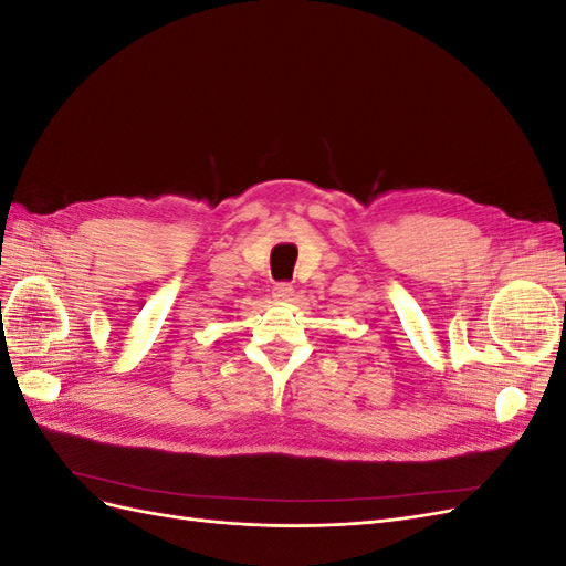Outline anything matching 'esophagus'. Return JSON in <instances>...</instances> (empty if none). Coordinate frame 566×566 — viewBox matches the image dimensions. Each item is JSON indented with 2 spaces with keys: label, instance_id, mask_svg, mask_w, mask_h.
I'll use <instances>...</instances> for the list:
<instances>
[{
  "label": "esophagus",
  "instance_id": "1",
  "mask_svg": "<svg viewBox=\"0 0 566 566\" xmlns=\"http://www.w3.org/2000/svg\"><path fill=\"white\" fill-rule=\"evenodd\" d=\"M293 295H295V287L290 283H279L276 287H273V297H279V300H290Z\"/></svg>",
  "mask_w": 566,
  "mask_h": 566
}]
</instances>
